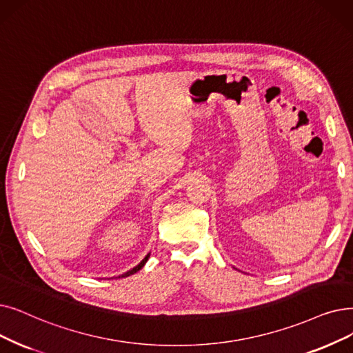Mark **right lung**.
Masks as SVG:
<instances>
[{
  "label": "right lung",
  "instance_id": "1",
  "mask_svg": "<svg viewBox=\"0 0 353 353\" xmlns=\"http://www.w3.org/2000/svg\"><path fill=\"white\" fill-rule=\"evenodd\" d=\"M148 256H150V254H148V255H147V256H145V258L143 259V261H141V263H140L139 265H137V267H134V268H132V270H130V271H127L125 274H122V275H121V277H128V275H132V274H135L137 271H140V270H141V268L144 267V264L147 263V259H148Z\"/></svg>",
  "mask_w": 353,
  "mask_h": 353
}]
</instances>
